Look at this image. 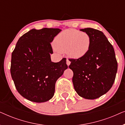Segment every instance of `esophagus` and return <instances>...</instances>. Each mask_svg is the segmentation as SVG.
Wrapping results in <instances>:
<instances>
[{
  "mask_svg": "<svg viewBox=\"0 0 125 125\" xmlns=\"http://www.w3.org/2000/svg\"><path fill=\"white\" fill-rule=\"evenodd\" d=\"M66 64H67L68 66H69V65L71 64V61H70L68 59L66 60Z\"/></svg>",
  "mask_w": 125,
  "mask_h": 125,
  "instance_id": "obj_1",
  "label": "esophagus"
}]
</instances>
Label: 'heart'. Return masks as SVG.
<instances>
[{"label":"heart","instance_id":"obj_1","mask_svg":"<svg viewBox=\"0 0 125 125\" xmlns=\"http://www.w3.org/2000/svg\"><path fill=\"white\" fill-rule=\"evenodd\" d=\"M56 51L66 52L72 59H78L88 53L91 45V39L85 32L71 29L60 33L53 40Z\"/></svg>","mask_w":125,"mask_h":125}]
</instances>
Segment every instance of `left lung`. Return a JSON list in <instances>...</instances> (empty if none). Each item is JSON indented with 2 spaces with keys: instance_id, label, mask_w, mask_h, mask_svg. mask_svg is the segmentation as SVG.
Instances as JSON below:
<instances>
[{
  "instance_id": "1",
  "label": "left lung",
  "mask_w": 125,
  "mask_h": 125,
  "mask_svg": "<svg viewBox=\"0 0 125 125\" xmlns=\"http://www.w3.org/2000/svg\"><path fill=\"white\" fill-rule=\"evenodd\" d=\"M91 39L88 53L71 59L72 82L77 93L88 100H94L106 93L115 80L118 64L112 44L104 33L92 28L81 29Z\"/></svg>"
}]
</instances>
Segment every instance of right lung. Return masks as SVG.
<instances>
[{
  "label": "right lung",
  "mask_w": 125,
  "mask_h": 125,
  "mask_svg": "<svg viewBox=\"0 0 125 125\" xmlns=\"http://www.w3.org/2000/svg\"><path fill=\"white\" fill-rule=\"evenodd\" d=\"M61 30L32 29L21 36L11 56V74L18 92L25 98L44 102L54 95L55 83L68 68L66 59L51 61V42Z\"/></svg>",
  "instance_id": "add662e5"
}]
</instances>
